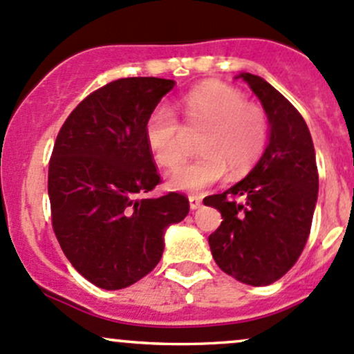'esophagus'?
I'll use <instances>...</instances> for the list:
<instances>
[{"label":"esophagus","instance_id":"1","mask_svg":"<svg viewBox=\"0 0 354 354\" xmlns=\"http://www.w3.org/2000/svg\"><path fill=\"white\" fill-rule=\"evenodd\" d=\"M188 202H190L192 210H197L202 207V197H197V195H192V197H188Z\"/></svg>","mask_w":354,"mask_h":354}]
</instances>
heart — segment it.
Masks as SVG:
<instances>
[{"label": "heart", "mask_w": 354, "mask_h": 354, "mask_svg": "<svg viewBox=\"0 0 354 354\" xmlns=\"http://www.w3.org/2000/svg\"><path fill=\"white\" fill-rule=\"evenodd\" d=\"M181 111L190 130L205 128L200 138L203 154L178 166L169 174V187L200 194L223 180L248 173L260 159L269 137V123L260 106L245 102L238 88L223 82H203L181 97ZM149 149L164 167H174L185 157L187 128L171 109L159 106L145 123Z\"/></svg>", "instance_id": "obj_1"}]
</instances>
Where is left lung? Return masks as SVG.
<instances>
[{
  "label": "left lung",
  "mask_w": 354,
  "mask_h": 354,
  "mask_svg": "<svg viewBox=\"0 0 354 354\" xmlns=\"http://www.w3.org/2000/svg\"><path fill=\"white\" fill-rule=\"evenodd\" d=\"M262 102L269 144L252 171L205 205L221 212L209 236L221 270L250 286H269L296 263L319 197L315 149L301 114L262 77L240 73Z\"/></svg>",
  "instance_id": "8db88e82"
}]
</instances>
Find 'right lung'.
I'll use <instances>...</instances> for the list:
<instances>
[{"mask_svg":"<svg viewBox=\"0 0 354 354\" xmlns=\"http://www.w3.org/2000/svg\"><path fill=\"white\" fill-rule=\"evenodd\" d=\"M176 85L156 77L120 78L71 111L49 160L53 230L71 266L97 288L123 289L147 276L164 233L187 217L185 195L145 197L160 178L145 123Z\"/></svg>","mask_w":354,"mask_h":354,"instance_id":"1","label":"right lung"}]
</instances>
